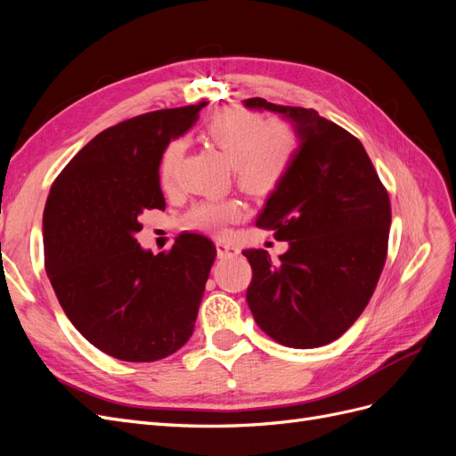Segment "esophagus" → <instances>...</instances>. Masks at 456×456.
Segmentation results:
<instances>
[{
	"label": "esophagus",
	"mask_w": 456,
	"mask_h": 456,
	"mask_svg": "<svg viewBox=\"0 0 456 456\" xmlns=\"http://www.w3.org/2000/svg\"><path fill=\"white\" fill-rule=\"evenodd\" d=\"M240 253V247L236 243H232L228 240H218L216 241V255L220 258L230 256V255H238Z\"/></svg>",
	"instance_id": "1"
}]
</instances>
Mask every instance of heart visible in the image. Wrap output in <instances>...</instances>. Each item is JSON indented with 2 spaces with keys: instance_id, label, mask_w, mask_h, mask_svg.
I'll list each match as a JSON object with an SVG mask.
<instances>
[{
  "instance_id": "b5f03b06",
  "label": "heart",
  "mask_w": 456,
  "mask_h": 456,
  "mask_svg": "<svg viewBox=\"0 0 456 456\" xmlns=\"http://www.w3.org/2000/svg\"><path fill=\"white\" fill-rule=\"evenodd\" d=\"M209 141L232 167L236 183L247 194L265 198L280 188L295 161L300 144L298 131L291 121L265 123L260 116L245 110H223L203 129ZM184 151L183 141L165 146L159 161V183L175 184L178 163ZM243 213L236 200H205L188 211L184 224L196 230L220 232Z\"/></svg>"
}]
</instances>
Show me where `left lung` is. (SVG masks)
Wrapping results in <instances>:
<instances>
[{
	"label": "left lung",
	"mask_w": 456,
	"mask_h": 456,
	"mask_svg": "<svg viewBox=\"0 0 456 456\" xmlns=\"http://www.w3.org/2000/svg\"><path fill=\"white\" fill-rule=\"evenodd\" d=\"M298 131V150L256 226L289 241L272 260L265 249L243 255L253 268L247 289L255 322L289 348H317L354 325L375 293L388 251L390 198L363 144L315 110L247 99Z\"/></svg>",
	"instance_id": "8db88e82"
}]
</instances>
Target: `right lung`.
I'll use <instances>...</instances> for the list:
<instances>
[{"mask_svg":"<svg viewBox=\"0 0 456 456\" xmlns=\"http://www.w3.org/2000/svg\"><path fill=\"white\" fill-rule=\"evenodd\" d=\"M207 102L121 121L81 148L53 183L44 211L45 272L64 314L93 346L121 362H158L194 333L216 256L181 233L167 253L134 240L146 209H165L159 161Z\"/></svg>","mask_w":456,"mask_h":456,"instance_id":"right-lung-1","label":"right lung"}]
</instances>
